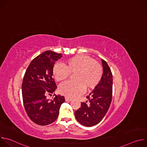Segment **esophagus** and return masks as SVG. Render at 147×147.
<instances>
[{
	"label": "esophagus",
	"mask_w": 147,
	"mask_h": 147,
	"mask_svg": "<svg viewBox=\"0 0 147 147\" xmlns=\"http://www.w3.org/2000/svg\"><path fill=\"white\" fill-rule=\"evenodd\" d=\"M65 100L66 101H71L72 99L70 98H68V97H65Z\"/></svg>",
	"instance_id": "esophagus-1"
}]
</instances>
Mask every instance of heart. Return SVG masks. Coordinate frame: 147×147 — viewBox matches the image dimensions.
<instances>
[{
  "label": "heart",
  "mask_w": 147,
  "mask_h": 147,
  "mask_svg": "<svg viewBox=\"0 0 147 147\" xmlns=\"http://www.w3.org/2000/svg\"><path fill=\"white\" fill-rule=\"evenodd\" d=\"M75 73L76 81H67L59 87L61 94L74 98L94 88L99 83L103 70L99 62L87 55H78L65 61L63 65L56 63L53 68V75L57 81H63L71 73Z\"/></svg>",
  "instance_id": "heart-1"
}]
</instances>
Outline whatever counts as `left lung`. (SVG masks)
Here are the masks:
<instances>
[{
    "label": "left lung",
    "mask_w": 147,
    "mask_h": 147,
    "mask_svg": "<svg viewBox=\"0 0 147 147\" xmlns=\"http://www.w3.org/2000/svg\"><path fill=\"white\" fill-rule=\"evenodd\" d=\"M103 74L94 90L87 96L88 103L81 102V108L75 112L77 120L86 127L98 124L107 114L112 98L113 77L107 63L102 59Z\"/></svg>",
    "instance_id": "obj_1"
}]
</instances>
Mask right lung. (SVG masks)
<instances>
[{
	"label": "right lung",
	"instance_id": "right-lung-1",
	"mask_svg": "<svg viewBox=\"0 0 147 147\" xmlns=\"http://www.w3.org/2000/svg\"><path fill=\"white\" fill-rule=\"evenodd\" d=\"M62 54L47 51L40 54L30 63L22 83V95L24 108L30 119L35 123L46 125L57 118L65 97L55 95L49 99L48 95L54 93L57 86L52 77L55 62Z\"/></svg>",
	"mask_w": 147,
	"mask_h": 147
}]
</instances>
